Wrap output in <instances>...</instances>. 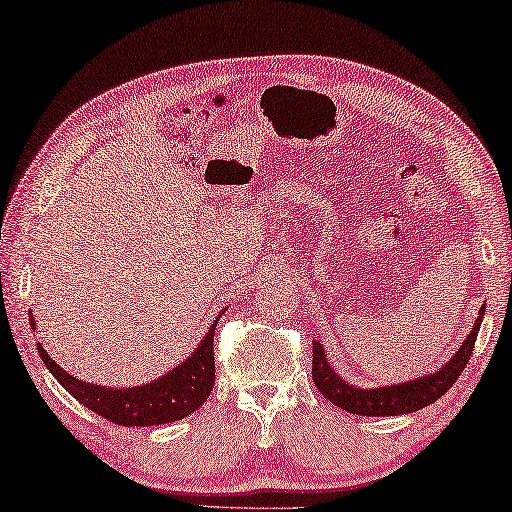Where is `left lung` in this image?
Here are the masks:
<instances>
[{
	"label": "left lung",
	"instance_id": "8db88e82",
	"mask_svg": "<svg viewBox=\"0 0 512 512\" xmlns=\"http://www.w3.org/2000/svg\"><path fill=\"white\" fill-rule=\"evenodd\" d=\"M483 322V308L476 317L472 333L467 335L463 345L456 351L451 360H447L445 367L438 372L426 374L422 379H413L397 385H383V388H356V385L347 383L333 372V367L326 360L322 349V342H315L313 347V381L317 390L331 401V404L340 406L342 410L354 415H367V417H388V415H406L415 413L424 406L438 401L445 392L456 383L460 372L465 370L469 363V356L474 351L476 335H479Z\"/></svg>",
	"mask_w": 512,
	"mask_h": 512
}]
</instances>
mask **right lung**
Segmentation results:
<instances>
[{
    "instance_id": "add662e5",
    "label": "right lung",
    "mask_w": 512,
    "mask_h": 512,
    "mask_svg": "<svg viewBox=\"0 0 512 512\" xmlns=\"http://www.w3.org/2000/svg\"><path fill=\"white\" fill-rule=\"evenodd\" d=\"M224 313V311H222ZM220 313V315H222ZM31 326L36 331L31 315ZM215 324L208 329L199 347L174 367L161 379L149 381L136 388L111 390L97 383L79 381L77 376L67 374L61 365H56L45 347L38 342V354L47 365V370L56 376V381L70 392V395L104 420L120 426H156L170 424L174 420H183L204 404L211 395L215 383V354H213V335Z\"/></svg>"
}]
</instances>
